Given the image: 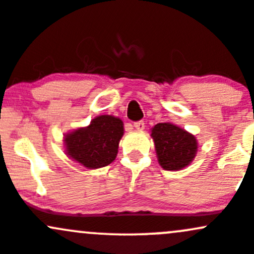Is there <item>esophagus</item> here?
Returning a JSON list of instances; mask_svg holds the SVG:
<instances>
[{
  "mask_svg": "<svg viewBox=\"0 0 254 254\" xmlns=\"http://www.w3.org/2000/svg\"><path fill=\"white\" fill-rule=\"evenodd\" d=\"M134 127H135V129H137V130H143L145 129V123H143L142 120H140V122L134 123Z\"/></svg>",
  "mask_w": 254,
  "mask_h": 254,
  "instance_id": "34e87169",
  "label": "esophagus"
}]
</instances>
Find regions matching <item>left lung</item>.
Listing matches in <instances>:
<instances>
[{
    "mask_svg": "<svg viewBox=\"0 0 254 254\" xmlns=\"http://www.w3.org/2000/svg\"><path fill=\"white\" fill-rule=\"evenodd\" d=\"M157 158L165 170H181L193 161L197 140L193 135L172 123H158L152 127Z\"/></svg>",
    "mask_w": 254,
    "mask_h": 254,
    "instance_id": "left-lung-1",
    "label": "left lung"
}]
</instances>
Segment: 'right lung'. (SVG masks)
<instances>
[{"label":"right lung","mask_w":254,"mask_h":254,"mask_svg":"<svg viewBox=\"0 0 254 254\" xmlns=\"http://www.w3.org/2000/svg\"><path fill=\"white\" fill-rule=\"evenodd\" d=\"M122 119L98 116L89 127H79L64 136L65 154L87 169L111 164L118 154L119 141L124 135Z\"/></svg>","instance_id":"obj_1"}]
</instances>
